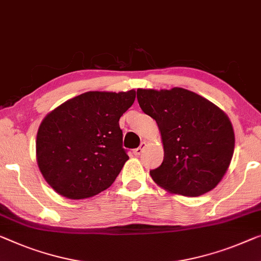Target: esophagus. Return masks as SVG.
<instances>
[{
	"mask_svg": "<svg viewBox=\"0 0 261 261\" xmlns=\"http://www.w3.org/2000/svg\"><path fill=\"white\" fill-rule=\"evenodd\" d=\"M145 146H146V143H145V142H142L141 145H139V146L137 147V149L134 150V154H135V155H139V154H141V153L143 152L144 147H145Z\"/></svg>",
	"mask_w": 261,
	"mask_h": 261,
	"instance_id": "34e87169",
	"label": "esophagus"
}]
</instances>
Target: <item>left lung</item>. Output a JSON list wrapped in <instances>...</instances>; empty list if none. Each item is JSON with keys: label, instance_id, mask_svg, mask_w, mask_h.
I'll list each match as a JSON object with an SVG mask.
<instances>
[{"label": "left lung", "instance_id": "obj_1", "mask_svg": "<svg viewBox=\"0 0 261 261\" xmlns=\"http://www.w3.org/2000/svg\"><path fill=\"white\" fill-rule=\"evenodd\" d=\"M144 114L158 124L164 159L152 179L170 192L198 197L221 180L234 151V132L226 114L204 97L182 88L138 89Z\"/></svg>", "mask_w": 261, "mask_h": 261}]
</instances>
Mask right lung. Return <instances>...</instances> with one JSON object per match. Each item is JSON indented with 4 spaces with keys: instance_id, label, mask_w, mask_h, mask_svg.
Returning <instances> with one entry per match:
<instances>
[{
    "instance_id": "right-lung-1",
    "label": "right lung",
    "mask_w": 261,
    "mask_h": 261,
    "mask_svg": "<svg viewBox=\"0 0 261 261\" xmlns=\"http://www.w3.org/2000/svg\"><path fill=\"white\" fill-rule=\"evenodd\" d=\"M135 98V90L89 91L45 116L37 132L36 158L57 193L84 199L111 186L129 159L118 122Z\"/></svg>"
}]
</instances>
